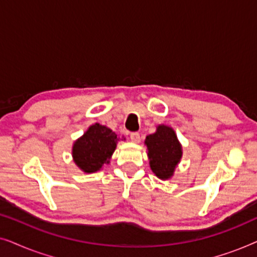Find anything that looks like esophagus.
I'll use <instances>...</instances> for the list:
<instances>
[{
    "instance_id": "34e87169",
    "label": "esophagus",
    "mask_w": 257,
    "mask_h": 257,
    "mask_svg": "<svg viewBox=\"0 0 257 257\" xmlns=\"http://www.w3.org/2000/svg\"><path fill=\"white\" fill-rule=\"evenodd\" d=\"M130 138L133 143H139L140 142V135L138 132H132L131 135H130Z\"/></svg>"
}]
</instances>
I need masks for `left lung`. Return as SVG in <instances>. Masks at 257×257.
<instances>
[{"label": "left lung", "instance_id": "left-lung-1", "mask_svg": "<svg viewBox=\"0 0 257 257\" xmlns=\"http://www.w3.org/2000/svg\"><path fill=\"white\" fill-rule=\"evenodd\" d=\"M145 145L153 173L161 180L172 178L182 157L181 144L174 130L170 126L159 125L153 135L146 137Z\"/></svg>", "mask_w": 257, "mask_h": 257}]
</instances>
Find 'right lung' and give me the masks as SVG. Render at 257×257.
<instances>
[{"label":"right lung","mask_w":257,"mask_h":257,"mask_svg":"<svg viewBox=\"0 0 257 257\" xmlns=\"http://www.w3.org/2000/svg\"><path fill=\"white\" fill-rule=\"evenodd\" d=\"M118 140L112 130L96 122L73 144V161L85 173L99 171L104 164L110 163Z\"/></svg>","instance_id":"obj_1"}]
</instances>
